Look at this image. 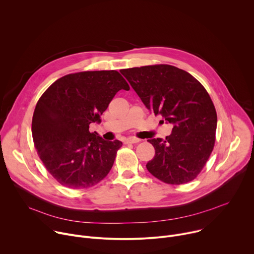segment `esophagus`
Segmentation results:
<instances>
[{"mask_svg": "<svg viewBox=\"0 0 254 254\" xmlns=\"http://www.w3.org/2000/svg\"><path fill=\"white\" fill-rule=\"evenodd\" d=\"M138 141H139V139L136 137H129L125 140V143H137Z\"/></svg>", "mask_w": 254, "mask_h": 254, "instance_id": "34e87169", "label": "esophagus"}]
</instances>
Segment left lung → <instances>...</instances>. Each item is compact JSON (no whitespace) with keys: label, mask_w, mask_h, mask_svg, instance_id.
Listing matches in <instances>:
<instances>
[{"label":"left lung","mask_w":254,"mask_h":254,"mask_svg":"<svg viewBox=\"0 0 254 254\" xmlns=\"http://www.w3.org/2000/svg\"><path fill=\"white\" fill-rule=\"evenodd\" d=\"M148 110L172 124L166 139H148L155 157L148 171L162 182L186 184L202 171L215 144L217 114L205 87L187 71L168 64L122 69Z\"/></svg>","instance_id":"left-lung-1"}]
</instances>
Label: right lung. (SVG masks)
<instances>
[{
    "mask_svg": "<svg viewBox=\"0 0 254 254\" xmlns=\"http://www.w3.org/2000/svg\"><path fill=\"white\" fill-rule=\"evenodd\" d=\"M121 89L129 90L116 70L67 74L41 95L32 119L35 148L59 184L86 189L110 173L123 142L107 141L89 131Z\"/></svg>",
    "mask_w": 254,
    "mask_h": 254,
    "instance_id": "add662e5",
    "label": "right lung"
}]
</instances>
